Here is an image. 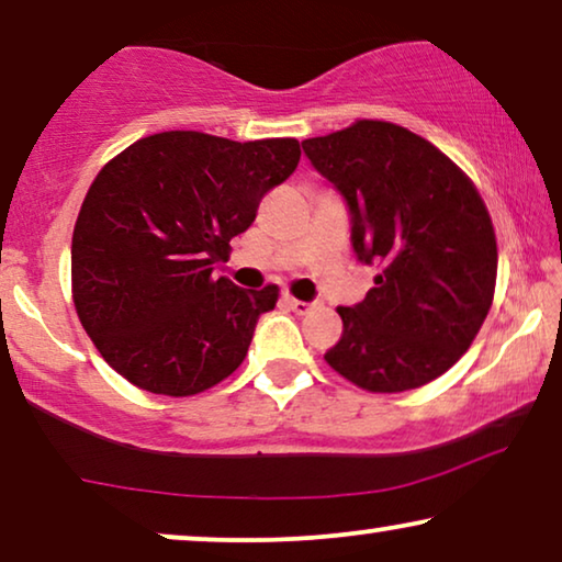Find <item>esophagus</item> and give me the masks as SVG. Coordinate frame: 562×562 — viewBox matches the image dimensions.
I'll list each match as a JSON object with an SVG mask.
<instances>
[{"label": "esophagus", "instance_id": "34e87169", "mask_svg": "<svg viewBox=\"0 0 562 562\" xmlns=\"http://www.w3.org/2000/svg\"><path fill=\"white\" fill-rule=\"evenodd\" d=\"M283 302H286L296 314H306L314 306L312 302H302V299H294V296H286V299H283Z\"/></svg>", "mask_w": 562, "mask_h": 562}]
</instances>
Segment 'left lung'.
<instances>
[{"label":"left lung","mask_w":562,"mask_h":562,"mask_svg":"<svg viewBox=\"0 0 562 562\" xmlns=\"http://www.w3.org/2000/svg\"><path fill=\"white\" fill-rule=\"evenodd\" d=\"M302 148L348 204L358 260L379 268L363 302L337 310L342 337L325 360L366 391L425 386L471 348L494 302L486 204L445 153L394 122L358 120Z\"/></svg>","instance_id":"left-lung-1"}]
</instances>
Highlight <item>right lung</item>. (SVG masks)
<instances>
[{"label": "right lung", "mask_w": 562, "mask_h": 562, "mask_svg": "<svg viewBox=\"0 0 562 562\" xmlns=\"http://www.w3.org/2000/svg\"><path fill=\"white\" fill-rule=\"evenodd\" d=\"M299 156L294 137L235 143L171 130L97 173L74 227V304L122 379L191 396L243 363L279 286L248 291L212 271Z\"/></svg>", "instance_id": "add662e5"}]
</instances>
